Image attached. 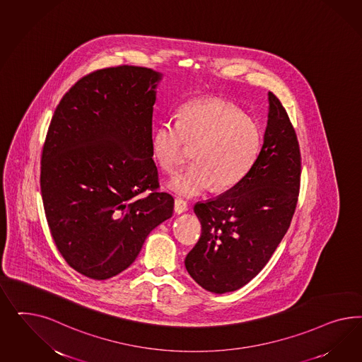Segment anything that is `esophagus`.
Returning <instances> with one entry per match:
<instances>
[{"mask_svg":"<svg viewBox=\"0 0 362 362\" xmlns=\"http://www.w3.org/2000/svg\"><path fill=\"white\" fill-rule=\"evenodd\" d=\"M176 214L180 215V214H185L187 211L186 202H183L182 199H175V206H174Z\"/></svg>","mask_w":362,"mask_h":362,"instance_id":"esophagus-1","label":"esophagus"}]
</instances>
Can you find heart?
Returning <instances> with one entry per match:
<instances>
[{
  "label": "heart",
  "mask_w": 362,
  "mask_h": 362,
  "mask_svg": "<svg viewBox=\"0 0 362 362\" xmlns=\"http://www.w3.org/2000/svg\"><path fill=\"white\" fill-rule=\"evenodd\" d=\"M185 144L194 148L195 165L176 173L167 187L177 197H195L212 186L224 191L241 182L257 160L262 132L235 105L197 99L183 106L177 122H163L153 130V158L174 173L183 162Z\"/></svg>",
  "instance_id": "obj_1"
}]
</instances>
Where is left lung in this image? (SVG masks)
<instances>
[{
	"mask_svg": "<svg viewBox=\"0 0 362 362\" xmlns=\"http://www.w3.org/2000/svg\"><path fill=\"white\" fill-rule=\"evenodd\" d=\"M268 103L263 146L251 171L224 194L194 207L202 235L185 264L212 293L250 283L269 262L296 209L301 173L296 132L271 91Z\"/></svg>",
	"mask_w": 362,
	"mask_h": 362,
	"instance_id": "left-lung-1",
	"label": "left lung"
}]
</instances>
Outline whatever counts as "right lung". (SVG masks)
Masks as SVG:
<instances>
[{
	"instance_id": "add662e5",
	"label": "right lung",
	"mask_w": 362,
	"mask_h": 362,
	"mask_svg": "<svg viewBox=\"0 0 362 362\" xmlns=\"http://www.w3.org/2000/svg\"><path fill=\"white\" fill-rule=\"evenodd\" d=\"M162 78L138 66L94 71L66 93L50 122L41 159L46 219L67 264L90 279L127 269L174 214L173 197L155 191L153 111Z\"/></svg>"
}]
</instances>
